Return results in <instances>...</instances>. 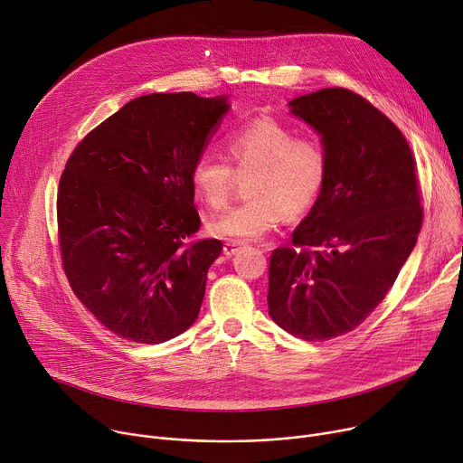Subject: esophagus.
Here are the masks:
<instances>
[{"instance_id": "1", "label": "esophagus", "mask_w": 463, "mask_h": 463, "mask_svg": "<svg viewBox=\"0 0 463 463\" xmlns=\"http://www.w3.org/2000/svg\"><path fill=\"white\" fill-rule=\"evenodd\" d=\"M243 245V241H238V240H229V241H225V245H223V253L227 255V257H232L236 250L240 249Z\"/></svg>"}]
</instances>
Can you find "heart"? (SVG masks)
Segmentation results:
<instances>
[{
    "label": "heart",
    "instance_id": "heart-1",
    "mask_svg": "<svg viewBox=\"0 0 463 463\" xmlns=\"http://www.w3.org/2000/svg\"><path fill=\"white\" fill-rule=\"evenodd\" d=\"M227 160L201 155L192 164V186L213 210H223L234 192L236 174L249 181V201L210 222L218 236L257 240L282 218L296 220L314 208L328 177V151L317 137H298L275 118H255L225 138Z\"/></svg>",
    "mask_w": 463,
    "mask_h": 463
}]
</instances>
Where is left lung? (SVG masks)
<instances>
[{"label":"left lung","mask_w":463,"mask_h":463,"mask_svg":"<svg viewBox=\"0 0 463 463\" xmlns=\"http://www.w3.org/2000/svg\"><path fill=\"white\" fill-rule=\"evenodd\" d=\"M321 135L328 177L289 245L269 257L273 321L305 342L356 328L386 298L423 225L415 156L397 125L347 89L289 101Z\"/></svg>","instance_id":"left-lung-1"}]
</instances>
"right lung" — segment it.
<instances>
[{
    "instance_id": "right-lung-1",
    "label": "right lung",
    "mask_w": 463,
    "mask_h": 463,
    "mask_svg": "<svg viewBox=\"0 0 463 463\" xmlns=\"http://www.w3.org/2000/svg\"><path fill=\"white\" fill-rule=\"evenodd\" d=\"M225 98L149 94L70 155L57 192L59 249L79 301L119 338L156 345L195 319L223 243L195 238L192 164Z\"/></svg>"
}]
</instances>
